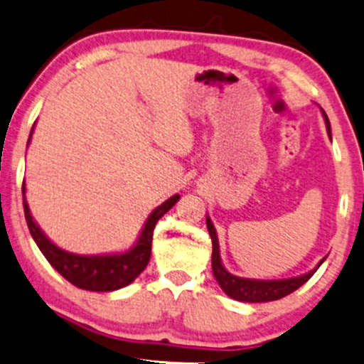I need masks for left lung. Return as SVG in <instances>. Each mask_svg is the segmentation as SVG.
Wrapping results in <instances>:
<instances>
[{
	"label": "left lung",
	"mask_w": 364,
	"mask_h": 364,
	"mask_svg": "<svg viewBox=\"0 0 364 364\" xmlns=\"http://www.w3.org/2000/svg\"><path fill=\"white\" fill-rule=\"evenodd\" d=\"M325 124H327V132L330 135V123L327 114L323 112ZM207 229L208 235L212 237V272L214 277L219 282V286L223 287V291L228 296H231L232 299L237 301H246V303H265V301H275V299H281L284 296L294 292L298 287H301L313 274L316 272V269L321 265V260L313 272H308L301 275V277L294 279H284V281H253V279H241L236 275L229 274L224 269L223 263H220L219 257V241H217L215 229L212 225L210 219L207 217Z\"/></svg>",
	"instance_id": "obj_1"
}]
</instances>
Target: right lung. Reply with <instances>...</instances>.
Returning <instances> with one entry per match:
<instances>
[{
    "instance_id": "add662e5",
    "label": "right lung",
    "mask_w": 364,
    "mask_h": 364,
    "mask_svg": "<svg viewBox=\"0 0 364 364\" xmlns=\"http://www.w3.org/2000/svg\"><path fill=\"white\" fill-rule=\"evenodd\" d=\"M22 193L25 195V186H22ZM178 200L179 195L171 196L169 200H166L162 205H159L150 214L147 224H145L144 231H141L139 241H136L135 248L132 252L123 255H107V257H80V255L63 252L56 245H53L44 236V232L37 228V224L31 215V210H28L27 202H25V196L23 212L28 231H31L39 250L66 281L72 282L73 286L80 287V289L106 292L128 286L129 282H133L139 277L140 272H144V269L150 260V253H152L154 228H156L157 220L166 212L171 210V207Z\"/></svg>"
}]
</instances>
